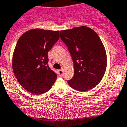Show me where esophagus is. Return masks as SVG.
<instances>
[{"label":"esophagus","mask_w":127,"mask_h":127,"mask_svg":"<svg viewBox=\"0 0 127 127\" xmlns=\"http://www.w3.org/2000/svg\"><path fill=\"white\" fill-rule=\"evenodd\" d=\"M58 75L60 76H62L63 75V69H59V70H58Z\"/></svg>","instance_id":"obj_1"}]
</instances>
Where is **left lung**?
Masks as SVG:
<instances>
[{
  "label": "left lung",
  "instance_id": "left-lung-1",
  "mask_svg": "<svg viewBox=\"0 0 127 127\" xmlns=\"http://www.w3.org/2000/svg\"><path fill=\"white\" fill-rule=\"evenodd\" d=\"M73 62L74 76L69 86L85 92L97 85L103 78L107 65L104 47L94 31L87 27L60 32Z\"/></svg>",
  "mask_w": 127,
  "mask_h": 127
}]
</instances>
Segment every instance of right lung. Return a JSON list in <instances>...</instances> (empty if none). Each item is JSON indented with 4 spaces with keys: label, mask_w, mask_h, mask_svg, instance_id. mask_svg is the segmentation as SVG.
Returning <instances> with one entry per match:
<instances>
[{
    "label": "right lung",
    "mask_w": 127,
    "mask_h": 127,
    "mask_svg": "<svg viewBox=\"0 0 127 127\" xmlns=\"http://www.w3.org/2000/svg\"><path fill=\"white\" fill-rule=\"evenodd\" d=\"M59 38V31L33 29L23 34L17 42L12 68L20 85L39 95L49 91L57 74L48 65V52Z\"/></svg>",
    "instance_id": "right-lung-1"
}]
</instances>
